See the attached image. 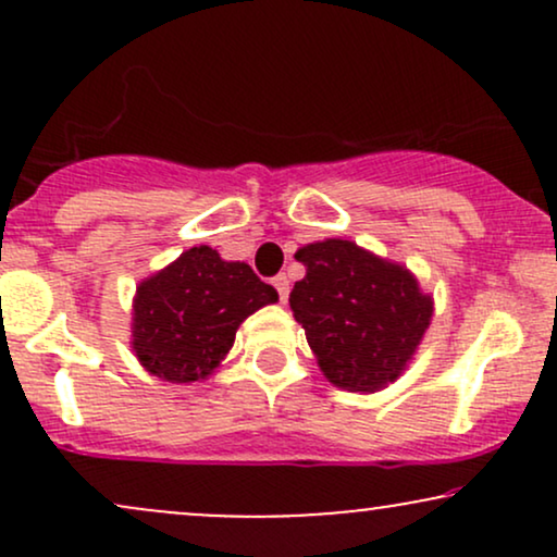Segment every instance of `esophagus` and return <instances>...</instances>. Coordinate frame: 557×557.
Segmentation results:
<instances>
[{
  "label": "esophagus",
  "mask_w": 557,
  "mask_h": 557,
  "mask_svg": "<svg viewBox=\"0 0 557 557\" xmlns=\"http://www.w3.org/2000/svg\"><path fill=\"white\" fill-rule=\"evenodd\" d=\"M272 285H274V290H277V296H280V300H287V293H290V280L285 277V274H277V277H272Z\"/></svg>",
  "instance_id": "esophagus-1"
}]
</instances>
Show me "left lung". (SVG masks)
I'll list each match as a JSON object with an SVG mask.
<instances>
[{
    "label": "left lung",
    "mask_w": 557,
    "mask_h": 557,
    "mask_svg": "<svg viewBox=\"0 0 557 557\" xmlns=\"http://www.w3.org/2000/svg\"><path fill=\"white\" fill-rule=\"evenodd\" d=\"M296 259L306 277L293 285L290 309L324 376L356 393L398 380L432 319L417 277L341 238L304 246Z\"/></svg>",
    "instance_id": "1"
}]
</instances>
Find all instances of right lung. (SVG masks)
<instances>
[{
    "mask_svg": "<svg viewBox=\"0 0 557 557\" xmlns=\"http://www.w3.org/2000/svg\"><path fill=\"white\" fill-rule=\"evenodd\" d=\"M277 290L243 261L196 246L144 280L133 304V350L168 382L203 380L233 348L235 330Z\"/></svg>",
    "mask_w": 557,
    "mask_h": 557,
    "instance_id": "obj_1",
    "label": "right lung"
}]
</instances>
